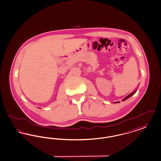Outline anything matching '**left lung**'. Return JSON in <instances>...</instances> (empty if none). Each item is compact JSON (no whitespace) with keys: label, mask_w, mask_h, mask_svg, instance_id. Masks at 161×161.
I'll list each match as a JSON object with an SVG mask.
<instances>
[{"label":"left lung","mask_w":161,"mask_h":161,"mask_svg":"<svg viewBox=\"0 0 161 161\" xmlns=\"http://www.w3.org/2000/svg\"><path fill=\"white\" fill-rule=\"evenodd\" d=\"M135 92H136V90H135V91H134V92H132V93H130V94H129V95H128V96H127V97H125V98H124V99H122L123 101H125V100H126V99H128V98H129V97H131V96H132V95H134V94H135ZM118 103V102H116V103Z\"/></svg>","instance_id":"8db88e82"}]
</instances>
